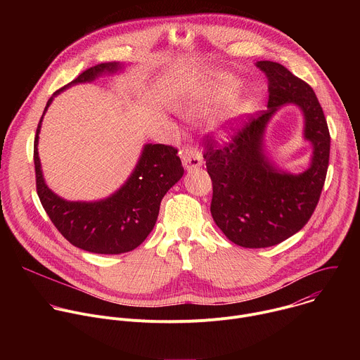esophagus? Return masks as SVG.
Returning a JSON list of instances; mask_svg holds the SVG:
<instances>
[{"mask_svg": "<svg viewBox=\"0 0 360 360\" xmlns=\"http://www.w3.org/2000/svg\"><path fill=\"white\" fill-rule=\"evenodd\" d=\"M202 162H203L202 153L199 150H196V148H186L182 152V165L188 172L199 168L202 165Z\"/></svg>", "mask_w": 360, "mask_h": 360, "instance_id": "1", "label": "esophagus"}]
</instances>
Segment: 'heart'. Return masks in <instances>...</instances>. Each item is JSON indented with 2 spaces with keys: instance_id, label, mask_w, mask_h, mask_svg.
<instances>
[{
  "instance_id": "b5f03b06",
  "label": "heart",
  "mask_w": 360,
  "mask_h": 360,
  "mask_svg": "<svg viewBox=\"0 0 360 360\" xmlns=\"http://www.w3.org/2000/svg\"><path fill=\"white\" fill-rule=\"evenodd\" d=\"M252 111H253V102H252V101H246V102H243V104L239 107V114H240V115H246V114H249V112H252ZM233 132H235V128H226V129H224L222 134H221L222 141H225V142L231 141L232 136H233Z\"/></svg>"
}]
</instances>
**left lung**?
<instances>
[{"label":"left lung","instance_id":"obj_1","mask_svg":"<svg viewBox=\"0 0 360 360\" xmlns=\"http://www.w3.org/2000/svg\"><path fill=\"white\" fill-rule=\"evenodd\" d=\"M268 78V110L250 118L225 148L210 145L203 158L212 179L211 214L218 228L242 248H268L299 232L312 217L328 172L330 135L314 89L272 61L255 64ZM304 117L302 136L313 146L310 164L296 174L282 170L266 149V131L283 107Z\"/></svg>","mask_w":360,"mask_h":360}]
</instances>
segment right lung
Listing matches in <instances>:
<instances>
[{
	"label": "right lung",
	"instance_id": "add662e5",
	"mask_svg": "<svg viewBox=\"0 0 360 360\" xmlns=\"http://www.w3.org/2000/svg\"><path fill=\"white\" fill-rule=\"evenodd\" d=\"M127 67L129 64H98L54 92L46 102L34 141L37 192L45 212L68 242L101 255L134 250L150 233L158 219L162 198L184 175L178 150L162 143H145L132 172L110 196L96 200H68L46 185L38 155V141L44 115L57 95L78 84L122 74Z\"/></svg>",
	"mask_w": 360,
	"mask_h": 360
}]
</instances>
